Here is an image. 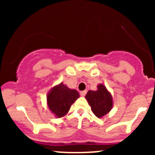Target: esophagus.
<instances>
[{"mask_svg": "<svg viewBox=\"0 0 155 155\" xmlns=\"http://www.w3.org/2000/svg\"><path fill=\"white\" fill-rule=\"evenodd\" d=\"M86 93H87V91L86 90H85V91H82L80 92V95L82 97H85V94H86Z\"/></svg>", "mask_w": 155, "mask_h": 155, "instance_id": "obj_1", "label": "esophagus"}]
</instances>
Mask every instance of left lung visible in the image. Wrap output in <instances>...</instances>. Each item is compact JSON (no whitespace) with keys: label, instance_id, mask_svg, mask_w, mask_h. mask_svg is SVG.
I'll list each match as a JSON object with an SVG mask.
<instances>
[{"label":"left lung","instance_id":"8db88e82","mask_svg":"<svg viewBox=\"0 0 155 155\" xmlns=\"http://www.w3.org/2000/svg\"><path fill=\"white\" fill-rule=\"evenodd\" d=\"M85 98L93 113L97 118L107 115L113 107L112 95L104 84L98 85L97 91H88Z\"/></svg>","mask_w":155,"mask_h":155}]
</instances>
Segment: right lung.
Returning a JSON list of instances; mask_svg holds the SVG:
<instances>
[{
    "mask_svg": "<svg viewBox=\"0 0 155 155\" xmlns=\"http://www.w3.org/2000/svg\"><path fill=\"white\" fill-rule=\"evenodd\" d=\"M79 97L77 91L69 88L63 82L53 87L46 96L48 109L56 118L67 115L72 104Z\"/></svg>",
    "mask_w": 155,
    "mask_h": 155,
    "instance_id": "add662e5",
    "label": "right lung"
}]
</instances>
